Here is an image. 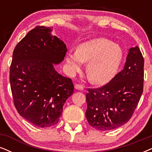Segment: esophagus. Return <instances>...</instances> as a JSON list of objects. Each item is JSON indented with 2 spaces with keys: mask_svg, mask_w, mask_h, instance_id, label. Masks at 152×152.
<instances>
[{
  "mask_svg": "<svg viewBox=\"0 0 152 152\" xmlns=\"http://www.w3.org/2000/svg\"><path fill=\"white\" fill-rule=\"evenodd\" d=\"M75 88H76V90H83L84 89V87L82 85H80V84H76L75 85Z\"/></svg>",
  "mask_w": 152,
  "mask_h": 152,
  "instance_id": "esophagus-1",
  "label": "esophagus"
}]
</instances>
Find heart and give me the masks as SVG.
<instances>
[{"mask_svg": "<svg viewBox=\"0 0 152 152\" xmlns=\"http://www.w3.org/2000/svg\"><path fill=\"white\" fill-rule=\"evenodd\" d=\"M123 58L124 51L118 44L97 38L80 43L77 50L69 51L66 61L71 74L80 72L83 62H88V79L96 85H102L114 77Z\"/></svg>", "mask_w": 152, "mask_h": 152, "instance_id": "b5f03b06", "label": "heart"}]
</instances>
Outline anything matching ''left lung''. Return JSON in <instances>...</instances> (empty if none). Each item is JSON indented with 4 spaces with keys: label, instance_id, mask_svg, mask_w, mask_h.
<instances>
[{
    "label": "left lung",
    "instance_id": "8db88e82",
    "mask_svg": "<svg viewBox=\"0 0 152 152\" xmlns=\"http://www.w3.org/2000/svg\"><path fill=\"white\" fill-rule=\"evenodd\" d=\"M144 58L138 46L130 48L124 68L106 85L88 89L86 116L90 126L105 131L126 124L143 92Z\"/></svg>",
    "mask_w": 152,
    "mask_h": 152
}]
</instances>
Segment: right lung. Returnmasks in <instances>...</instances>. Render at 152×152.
Instances as JSON below:
<instances>
[{
  "mask_svg": "<svg viewBox=\"0 0 152 152\" xmlns=\"http://www.w3.org/2000/svg\"><path fill=\"white\" fill-rule=\"evenodd\" d=\"M52 28L36 26L15 47L10 69L14 104L20 116L40 128L59 121L74 84L55 69L64 60L67 48L52 35Z\"/></svg>",
  "mask_w": 152,
  "mask_h": 152,
  "instance_id": "add662e5",
  "label": "right lung"
}]
</instances>
